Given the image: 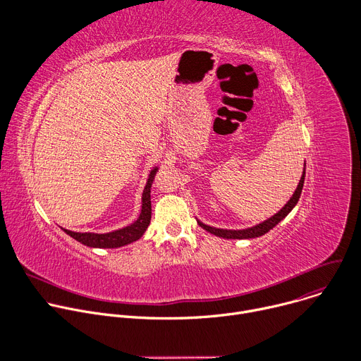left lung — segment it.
Segmentation results:
<instances>
[{
    "instance_id": "left-lung-1",
    "label": "left lung",
    "mask_w": 361,
    "mask_h": 361,
    "mask_svg": "<svg viewBox=\"0 0 361 361\" xmlns=\"http://www.w3.org/2000/svg\"><path fill=\"white\" fill-rule=\"evenodd\" d=\"M304 167H305V163H304ZM304 177H305V170L302 171V176L300 178V183L293 194V197L288 200V202L284 205V207L277 213L274 214L273 217H270L269 220L257 224L251 228H245V230H223V228H216V227H210V226H205L204 223L198 221L197 223L200 224V227H202L205 231H209L217 237H223V238H238V240H243V238H255V237H260V235H264L266 233H269L273 227H276L293 209L294 205L297 204L300 195H301V190H302V185H304Z\"/></svg>"
}]
</instances>
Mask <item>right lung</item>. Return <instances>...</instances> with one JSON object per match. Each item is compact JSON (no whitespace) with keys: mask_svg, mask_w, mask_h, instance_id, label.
Listing matches in <instances>:
<instances>
[{"mask_svg":"<svg viewBox=\"0 0 361 361\" xmlns=\"http://www.w3.org/2000/svg\"><path fill=\"white\" fill-rule=\"evenodd\" d=\"M157 169L151 170L147 184L142 191V204H141V213L140 217L130 226L106 233V234H95V233H74L70 230L63 228L68 235H71L74 240L78 243L88 245V247H95V248H116V247H123L127 245L135 240H138L144 231L147 230L149 220H151V184L154 181V176H156Z\"/></svg>","mask_w":361,"mask_h":361,"instance_id":"1","label":"right lung"}]
</instances>
